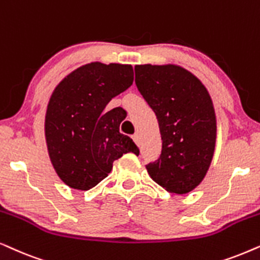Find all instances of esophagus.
<instances>
[{
	"label": "esophagus",
	"mask_w": 260,
	"mask_h": 260,
	"mask_svg": "<svg viewBox=\"0 0 260 260\" xmlns=\"http://www.w3.org/2000/svg\"><path fill=\"white\" fill-rule=\"evenodd\" d=\"M132 139L134 140V143H136L137 145H140V138H139V134L136 133L134 136L132 137Z\"/></svg>",
	"instance_id": "esophagus-1"
}]
</instances>
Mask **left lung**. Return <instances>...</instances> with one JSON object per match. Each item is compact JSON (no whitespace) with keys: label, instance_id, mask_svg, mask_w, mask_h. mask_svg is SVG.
Segmentation results:
<instances>
[{"label":"left lung","instance_id":"8db88e82","mask_svg":"<svg viewBox=\"0 0 260 260\" xmlns=\"http://www.w3.org/2000/svg\"><path fill=\"white\" fill-rule=\"evenodd\" d=\"M134 70L162 140L160 158L146 166L148 175L171 193L192 191L206 177L215 151L216 115L208 90L179 65L144 64Z\"/></svg>","mask_w":260,"mask_h":260}]
</instances>
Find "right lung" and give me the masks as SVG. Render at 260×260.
Instances as JSON below:
<instances>
[{
	"mask_svg": "<svg viewBox=\"0 0 260 260\" xmlns=\"http://www.w3.org/2000/svg\"><path fill=\"white\" fill-rule=\"evenodd\" d=\"M129 64L82 65L55 86L45 115V139L58 177L76 190H89L105 179L113 161L132 152L129 137L120 133L121 108L106 106L133 83Z\"/></svg>",
	"mask_w": 260,
	"mask_h": 260,
	"instance_id": "obj_1",
	"label": "right lung"
}]
</instances>
